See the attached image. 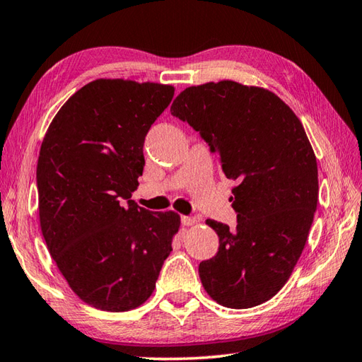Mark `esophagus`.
<instances>
[{
    "instance_id": "esophagus-1",
    "label": "esophagus",
    "mask_w": 362,
    "mask_h": 362,
    "mask_svg": "<svg viewBox=\"0 0 362 362\" xmlns=\"http://www.w3.org/2000/svg\"><path fill=\"white\" fill-rule=\"evenodd\" d=\"M181 223L184 226H192V225L197 223V218L195 217H189V216H182L181 217Z\"/></svg>"
}]
</instances>
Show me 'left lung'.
Instances as JSON below:
<instances>
[{
    "instance_id": "obj_1",
    "label": "left lung",
    "mask_w": 362,
    "mask_h": 362,
    "mask_svg": "<svg viewBox=\"0 0 362 362\" xmlns=\"http://www.w3.org/2000/svg\"><path fill=\"white\" fill-rule=\"evenodd\" d=\"M170 112L200 132L238 182V226L206 220L220 245L198 267L204 291L226 308L261 305L292 275L317 208V160L303 124L274 92L230 79L184 88Z\"/></svg>"
}]
</instances>
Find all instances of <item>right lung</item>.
Wrapping results in <instances>:
<instances>
[{
  "label": "right lung",
  "instance_id": "1",
  "mask_svg": "<svg viewBox=\"0 0 362 362\" xmlns=\"http://www.w3.org/2000/svg\"><path fill=\"white\" fill-rule=\"evenodd\" d=\"M175 87L95 79L59 109L37 160L43 239L70 289L109 313L153 293L181 218L129 200L144 172V142Z\"/></svg>",
  "mask_w": 362,
  "mask_h": 362
}]
</instances>
